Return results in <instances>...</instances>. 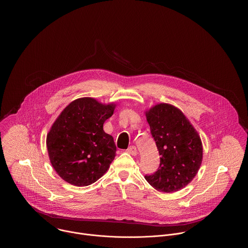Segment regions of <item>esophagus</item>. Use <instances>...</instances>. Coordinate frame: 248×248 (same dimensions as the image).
<instances>
[{
	"label": "esophagus",
	"instance_id": "1",
	"mask_svg": "<svg viewBox=\"0 0 248 248\" xmlns=\"http://www.w3.org/2000/svg\"><path fill=\"white\" fill-rule=\"evenodd\" d=\"M127 153L131 154V155H137L138 154V150L135 146H130L129 148L127 149Z\"/></svg>",
	"mask_w": 248,
	"mask_h": 248
}]
</instances>
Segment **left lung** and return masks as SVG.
Segmentation results:
<instances>
[{
    "instance_id": "left-lung-1",
    "label": "left lung",
    "mask_w": 248,
    "mask_h": 248,
    "mask_svg": "<svg viewBox=\"0 0 248 248\" xmlns=\"http://www.w3.org/2000/svg\"><path fill=\"white\" fill-rule=\"evenodd\" d=\"M146 116L161 155L159 168L146 175V180L162 192L183 189L202 164V147L197 132L181 110L169 104L156 105Z\"/></svg>"
}]
</instances>
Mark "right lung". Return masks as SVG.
<instances>
[{"label": "right lung", "mask_w": 248, "mask_h": 248, "mask_svg": "<svg viewBox=\"0 0 248 248\" xmlns=\"http://www.w3.org/2000/svg\"><path fill=\"white\" fill-rule=\"evenodd\" d=\"M114 108L91 97L79 98L66 107L52 125L46 139L49 158L68 183L88 186L106 173L116 146L103 124Z\"/></svg>", "instance_id": "add662e5"}]
</instances>
